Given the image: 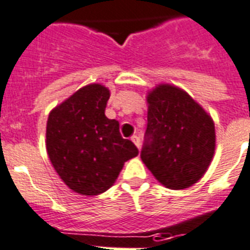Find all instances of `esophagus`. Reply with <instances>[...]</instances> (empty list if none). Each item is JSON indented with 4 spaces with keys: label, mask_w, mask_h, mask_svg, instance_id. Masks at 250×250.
Wrapping results in <instances>:
<instances>
[{
    "label": "esophagus",
    "mask_w": 250,
    "mask_h": 250,
    "mask_svg": "<svg viewBox=\"0 0 250 250\" xmlns=\"http://www.w3.org/2000/svg\"><path fill=\"white\" fill-rule=\"evenodd\" d=\"M131 140H133L134 144H135L138 148H140V138L138 137V135H133V137H131Z\"/></svg>",
    "instance_id": "obj_1"
}]
</instances>
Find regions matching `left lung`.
Segmentation results:
<instances>
[{
    "mask_svg": "<svg viewBox=\"0 0 250 250\" xmlns=\"http://www.w3.org/2000/svg\"><path fill=\"white\" fill-rule=\"evenodd\" d=\"M140 157L161 184L185 189L204 175L214 153V124L184 90L160 85L148 96Z\"/></svg>",
    "mask_w": 250,
    "mask_h": 250,
    "instance_id": "left-lung-1",
    "label": "left lung"
}]
</instances>
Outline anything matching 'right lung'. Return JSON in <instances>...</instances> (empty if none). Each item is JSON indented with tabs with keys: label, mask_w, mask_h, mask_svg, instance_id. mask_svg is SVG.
I'll return each mask as SVG.
<instances>
[{
	"label": "right lung",
	"mask_w": 250,
	"mask_h": 250,
	"mask_svg": "<svg viewBox=\"0 0 250 250\" xmlns=\"http://www.w3.org/2000/svg\"><path fill=\"white\" fill-rule=\"evenodd\" d=\"M110 92L100 84L79 89L49 113L48 157L70 189L97 195L112 187L124 164L139 153L120 124L104 115Z\"/></svg>",
	"instance_id": "add662e5"
}]
</instances>
